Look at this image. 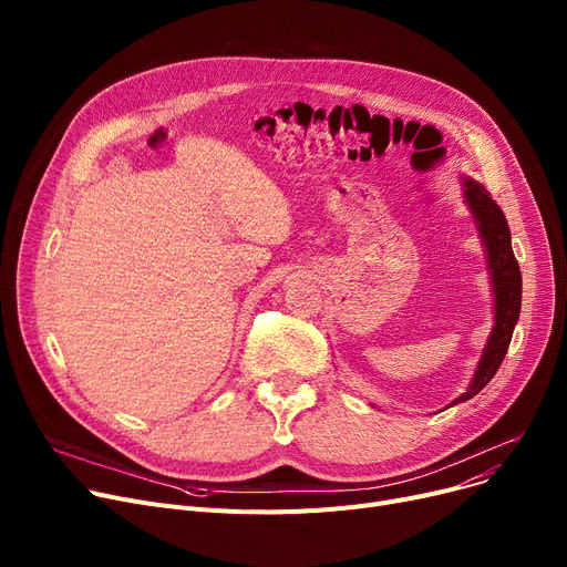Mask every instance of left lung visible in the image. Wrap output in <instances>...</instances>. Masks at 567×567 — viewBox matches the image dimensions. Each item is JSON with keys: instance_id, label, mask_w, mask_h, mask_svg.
Listing matches in <instances>:
<instances>
[{"instance_id": "8db88e82", "label": "left lung", "mask_w": 567, "mask_h": 567, "mask_svg": "<svg viewBox=\"0 0 567 567\" xmlns=\"http://www.w3.org/2000/svg\"><path fill=\"white\" fill-rule=\"evenodd\" d=\"M464 188H466V202L471 206V212L475 220H478L483 244L487 246L492 285L496 293V319H494V329L485 347L481 365L475 370L468 391L460 395L453 404L466 402L473 395H478L492 381V377L496 374L498 365L505 359V353H508L515 323L519 319V308H522V271L513 252L508 220H505L501 206L492 199L485 186L466 178Z\"/></svg>"}]
</instances>
